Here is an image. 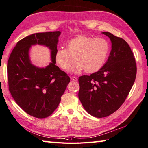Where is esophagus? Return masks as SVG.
<instances>
[{
	"instance_id": "34e87169",
	"label": "esophagus",
	"mask_w": 148,
	"mask_h": 148,
	"mask_svg": "<svg viewBox=\"0 0 148 148\" xmlns=\"http://www.w3.org/2000/svg\"><path fill=\"white\" fill-rule=\"evenodd\" d=\"M71 80L73 81H77V78L76 77H71Z\"/></svg>"
}]
</instances>
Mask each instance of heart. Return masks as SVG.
<instances>
[{"mask_svg":"<svg viewBox=\"0 0 148 148\" xmlns=\"http://www.w3.org/2000/svg\"><path fill=\"white\" fill-rule=\"evenodd\" d=\"M110 49L108 42L103 38H94L79 35L69 40L67 49H58L54 60L61 70L69 71L74 58L77 63L71 72L80 73L82 71L88 74L100 70L107 58Z\"/></svg>","mask_w":148,"mask_h":148,"instance_id":"1","label":"heart"}]
</instances>
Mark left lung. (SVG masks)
Returning a JSON list of instances; mask_svg holds the SVG:
<instances>
[{
    "label": "left lung",
    "mask_w": 148,
    "mask_h": 148,
    "mask_svg": "<svg viewBox=\"0 0 148 148\" xmlns=\"http://www.w3.org/2000/svg\"><path fill=\"white\" fill-rule=\"evenodd\" d=\"M112 50L100 70L79 78V98L86 112L97 118L108 116L121 107L135 81L137 66L128 43L109 32Z\"/></svg>",
    "instance_id": "left-lung-1"
}]
</instances>
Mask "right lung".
Masks as SVG:
<instances>
[{
  "instance_id": "right-lung-1",
  "label": "right lung",
  "mask_w": 148,
  "mask_h": 148,
  "mask_svg": "<svg viewBox=\"0 0 148 148\" xmlns=\"http://www.w3.org/2000/svg\"><path fill=\"white\" fill-rule=\"evenodd\" d=\"M60 32L38 33L17 43L8 62L9 90L18 104L29 115L38 119L48 117L59 105L70 77L56 66L54 55L57 50ZM43 44L51 50L52 63L45 68L30 63L29 48Z\"/></svg>"
}]
</instances>
